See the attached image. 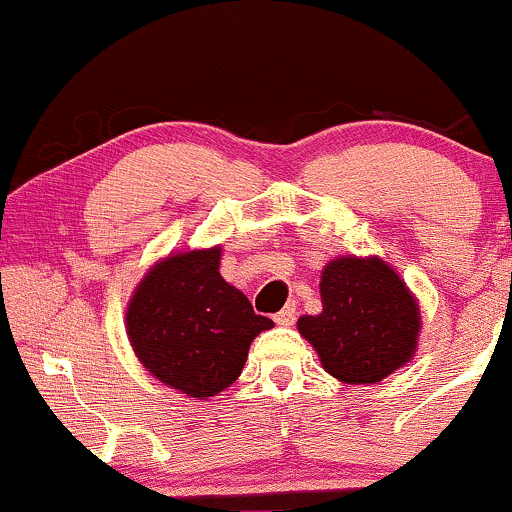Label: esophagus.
<instances>
[{"label": "esophagus", "mask_w": 512, "mask_h": 512, "mask_svg": "<svg viewBox=\"0 0 512 512\" xmlns=\"http://www.w3.org/2000/svg\"><path fill=\"white\" fill-rule=\"evenodd\" d=\"M274 322L281 327L293 325V322H296V303H289L284 310H279V313L274 315Z\"/></svg>", "instance_id": "obj_1"}]
</instances>
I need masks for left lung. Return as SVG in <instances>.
<instances>
[{
	"mask_svg": "<svg viewBox=\"0 0 512 512\" xmlns=\"http://www.w3.org/2000/svg\"><path fill=\"white\" fill-rule=\"evenodd\" d=\"M322 313L298 332L322 368L349 385H375L411 361L421 332L419 301L380 257H337L322 269Z\"/></svg>",
	"mask_w": 512,
	"mask_h": 512,
	"instance_id": "obj_1",
	"label": "left lung"
}]
</instances>
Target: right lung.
Returning <instances> with one entry per match:
<instances>
[{
  "label": "right lung",
  "mask_w": 512,
  "mask_h": 512,
  "mask_svg": "<svg viewBox=\"0 0 512 512\" xmlns=\"http://www.w3.org/2000/svg\"><path fill=\"white\" fill-rule=\"evenodd\" d=\"M221 248L163 257L129 298L127 337L142 366L187 397H214L238 380L269 317L219 274Z\"/></svg>",
  "instance_id": "right-lung-1"
}]
</instances>
